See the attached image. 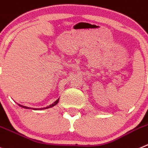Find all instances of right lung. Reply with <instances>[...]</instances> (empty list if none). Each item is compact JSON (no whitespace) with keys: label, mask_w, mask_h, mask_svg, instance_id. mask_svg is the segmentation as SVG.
<instances>
[{"label":"right lung","mask_w":148,"mask_h":148,"mask_svg":"<svg viewBox=\"0 0 148 148\" xmlns=\"http://www.w3.org/2000/svg\"><path fill=\"white\" fill-rule=\"evenodd\" d=\"M59 99H60V98H59ZM59 99H57V100H56L55 102H54V103H52V104H51V105H50V106H47V107H46V108H36V109H34V110H43V109H48V108H50L54 107V106H56V105H57V104L58 103V102H59ZM18 105H19V106H21V107L23 108H26V109H30V108L26 107V106H21V105H20V104H18Z\"/></svg>","instance_id":"add662e5"}]
</instances>
